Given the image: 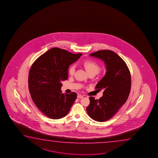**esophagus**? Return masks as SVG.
Listing matches in <instances>:
<instances>
[{"mask_svg": "<svg viewBox=\"0 0 158 158\" xmlns=\"http://www.w3.org/2000/svg\"><path fill=\"white\" fill-rule=\"evenodd\" d=\"M83 96L81 95H78V96H77V98H79V99H82V98H83Z\"/></svg>", "mask_w": 158, "mask_h": 158, "instance_id": "34e87169", "label": "esophagus"}]
</instances>
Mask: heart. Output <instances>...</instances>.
<instances>
[{"label":"heart","mask_w":158,"mask_h":158,"mask_svg":"<svg viewBox=\"0 0 158 158\" xmlns=\"http://www.w3.org/2000/svg\"><path fill=\"white\" fill-rule=\"evenodd\" d=\"M83 65L89 73H98L101 69L100 66L97 63L94 61L91 60L84 61L83 62ZM75 71H76L75 65L74 64L70 65L69 67V69H68V73L69 75H71V76L73 75Z\"/></svg>","instance_id":"heart-1"}]
</instances>
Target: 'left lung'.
<instances>
[{
    "label": "left lung",
    "instance_id": "8db88e82",
    "mask_svg": "<svg viewBox=\"0 0 158 158\" xmlns=\"http://www.w3.org/2000/svg\"><path fill=\"white\" fill-rule=\"evenodd\" d=\"M101 59L106 66L105 75L95 89L104 90L99 99L90 97L87 112L92 119L99 122L107 121L114 115L125 103L130 94L131 77L123 59L110 50H102L89 54Z\"/></svg>",
    "mask_w": 158,
    "mask_h": 158
}]
</instances>
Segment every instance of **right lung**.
Returning <instances> with one entry per match:
<instances>
[{
    "instance_id": "obj_1",
    "label": "right lung",
    "mask_w": 158,
    "mask_h": 158,
    "mask_svg": "<svg viewBox=\"0 0 158 158\" xmlns=\"http://www.w3.org/2000/svg\"><path fill=\"white\" fill-rule=\"evenodd\" d=\"M82 53L74 54L59 48H52L36 59L28 75L31 96L41 112L52 119L68 114L77 99V93H62L61 82L68 78L69 65Z\"/></svg>"
}]
</instances>
